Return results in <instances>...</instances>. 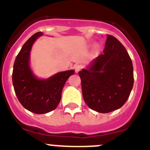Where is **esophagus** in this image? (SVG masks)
<instances>
[{"mask_svg": "<svg viewBox=\"0 0 150 150\" xmlns=\"http://www.w3.org/2000/svg\"><path fill=\"white\" fill-rule=\"evenodd\" d=\"M74 70H75V72L78 73L79 71H81V69L83 68V66L80 65V64H76L74 65Z\"/></svg>", "mask_w": 150, "mask_h": 150, "instance_id": "1", "label": "esophagus"}]
</instances>
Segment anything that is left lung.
Wrapping results in <instances>:
<instances>
[{"instance_id": "left-lung-1", "label": "left lung", "mask_w": 150, "mask_h": 150, "mask_svg": "<svg viewBox=\"0 0 150 150\" xmlns=\"http://www.w3.org/2000/svg\"><path fill=\"white\" fill-rule=\"evenodd\" d=\"M86 104L102 113L122 107L134 85L133 64L122 44L107 34L104 52L79 72Z\"/></svg>"}]
</instances>
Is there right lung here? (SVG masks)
I'll return each instance as SVG.
<instances>
[{"instance_id":"obj_1","label":"right lung","mask_w":150,"mask_h":150,"mask_svg":"<svg viewBox=\"0 0 150 150\" xmlns=\"http://www.w3.org/2000/svg\"><path fill=\"white\" fill-rule=\"evenodd\" d=\"M42 32L32 35L23 45L16 58L13 71V84L17 98L26 110L37 114L53 110L62 98V91L73 70L58 73L47 79H38L29 67L30 51Z\"/></svg>"}]
</instances>
